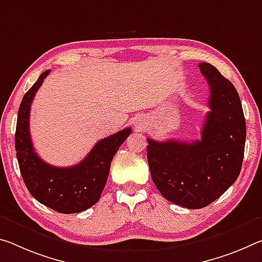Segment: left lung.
<instances>
[{"label": "left lung", "instance_id": "1", "mask_svg": "<svg viewBox=\"0 0 262 262\" xmlns=\"http://www.w3.org/2000/svg\"><path fill=\"white\" fill-rule=\"evenodd\" d=\"M199 69L210 86V112L202 140L192 142L147 139L154 184L165 199L188 209H202L219 198L242 170L246 122L239 94L209 63Z\"/></svg>", "mask_w": 262, "mask_h": 262}]
</instances>
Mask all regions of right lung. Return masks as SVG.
Returning a JSON list of instances; mask_svg holds the SVG:
<instances>
[{
	"label": "right lung",
	"instance_id": "1",
	"mask_svg": "<svg viewBox=\"0 0 262 262\" xmlns=\"http://www.w3.org/2000/svg\"><path fill=\"white\" fill-rule=\"evenodd\" d=\"M50 70L39 76L19 105L15 149L26 186L36 201L60 213H78L99 201L108 178L111 162L132 133L126 128L99 141L80 163L68 168L48 164L37 155L29 130L30 107Z\"/></svg>",
	"mask_w": 262,
	"mask_h": 262
}]
</instances>
